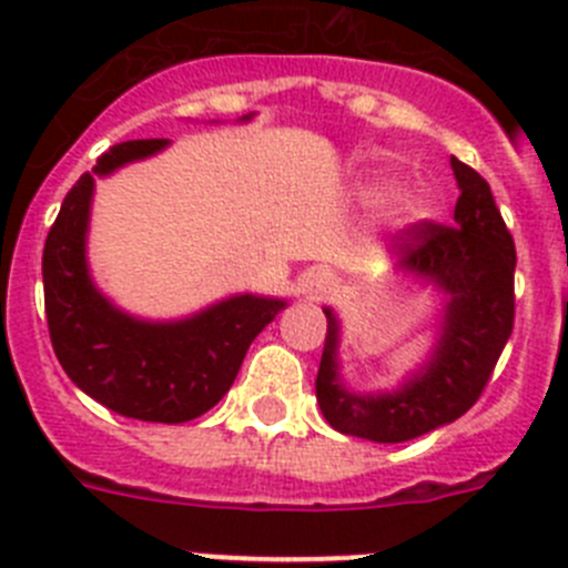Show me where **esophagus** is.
Segmentation results:
<instances>
[{
    "instance_id": "obj_1",
    "label": "esophagus",
    "mask_w": 568,
    "mask_h": 568,
    "mask_svg": "<svg viewBox=\"0 0 568 568\" xmlns=\"http://www.w3.org/2000/svg\"><path fill=\"white\" fill-rule=\"evenodd\" d=\"M331 283H334V280H331V274L325 272V268H314V272L305 274V280H303L305 291H308V296H314V300H320V296L328 294Z\"/></svg>"
}]
</instances>
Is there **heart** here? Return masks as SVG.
<instances>
[{"label": "heart", "mask_w": 568, "mask_h": 568, "mask_svg": "<svg viewBox=\"0 0 568 568\" xmlns=\"http://www.w3.org/2000/svg\"><path fill=\"white\" fill-rule=\"evenodd\" d=\"M418 214H422V203H418V201H405L402 206H398V217H402L405 223L416 221Z\"/></svg>", "instance_id": "heart-1"}]
</instances>
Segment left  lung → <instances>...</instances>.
<instances>
[{
    "label": "left lung",
    "instance_id": "8db88e82",
    "mask_svg": "<svg viewBox=\"0 0 568 568\" xmlns=\"http://www.w3.org/2000/svg\"><path fill=\"white\" fill-rule=\"evenodd\" d=\"M458 195L453 223L416 221L398 229V268L447 291L436 356L416 379L387 396H356L336 379V320L316 373L325 422L345 436L398 444L462 418L481 398L515 325V240L495 206L493 189L473 166L449 158Z\"/></svg>",
    "mask_w": 568,
    "mask_h": 568
}]
</instances>
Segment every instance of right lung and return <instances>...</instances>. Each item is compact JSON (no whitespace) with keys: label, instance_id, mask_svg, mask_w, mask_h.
I'll return each instance as SVG.
<instances>
[{"label":"right lung","instance_id":"right-lung-1","mask_svg":"<svg viewBox=\"0 0 568 568\" xmlns=\"http://www.w3.org/2000/svg\"><path fill=\"white\" fill-rule=\"evenodd\" d=\"M163 146L166 138L115 144L93 172L110 175ZM90 197L93 175L87 172L68 192L44 240V314L55 359L87 396L119 416L158 424L192 422L226 396L254 336L285 303L240 294L170 325L121 314L87 274Z\"/></svg>","mask_w":568,"mask_h":568}]
</instances>
